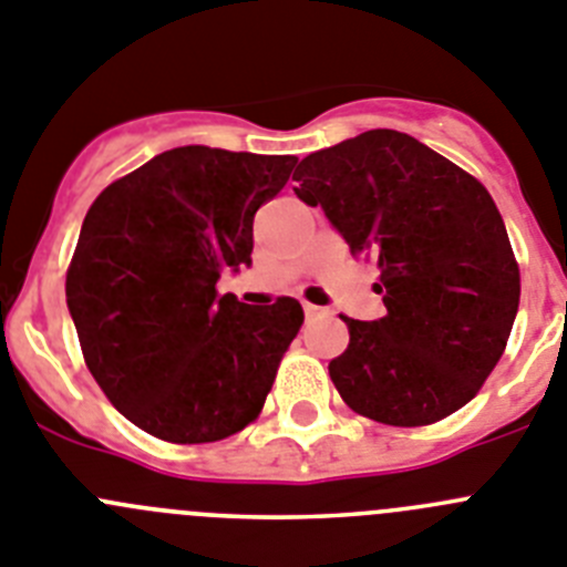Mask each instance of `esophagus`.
Wrapping results in <instances>:
<instances>
[{
	"mask_svg": "<svg viewBox=\"0 0 567 567\" xmlns=\"http://www.w3.org/2000/svg\"><path fill=\"white\" fill-rule=\"evenodd\" d=\"M324 313H328V310L319 308V305L305 302V316H308V319H319V316H324Z\"/></svg>",
	"mask_w": 567,
	"mask_h": 567,
	"instance_id": "obj_1",
	"label": "esophagus"
}]
</instances>
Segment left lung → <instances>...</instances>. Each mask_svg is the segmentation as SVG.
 I'll return each instance as SVG.
<instances>
[{"label": "left lung", "mask_w": 567, "mask_h": 567, "mask_svg": "<svg viewBox=\"0 0 567 567\" xmlns=\"http://www.w3.org/2000/svg\"><path fill=\"white\" fill-rule=\"evenodd\" d=\"M293 181L381 271L386 316H341L350 344L328 370L344 404L386 426H430L466 406L519 305V265L486 186L395 130L313 152Z\"/></svg>", "instance_id": "left-lung-1"}]
</instances>
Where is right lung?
<instances>
[{
  "mask_svg": "<svg viewBox=\"0 0 567 567\" xmlns=\"http://www.w3.org/2000/svg\"><path fill=\"white\" fill-rule=\"evenodd\" d=\"M296 157L181 146L95 197L68 268L86 370L110 404L169 443H212L257 421L302 305L220 293L251 262L254 214Z\"/></svg>",
  "mask_w": 567,
  "mask_h": 567,
  "instance_id": "right-lung-1",
  "label": "right lung"
}]
</instances>
